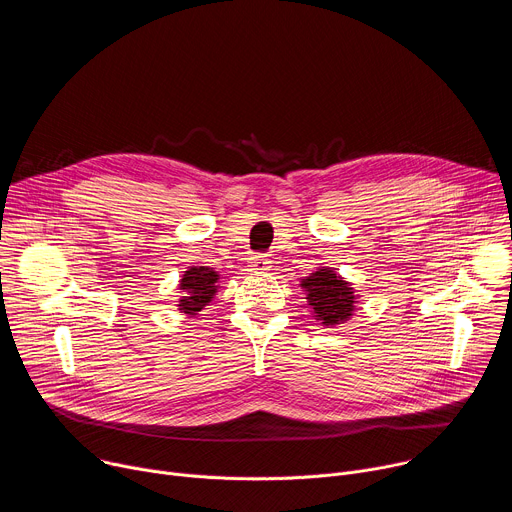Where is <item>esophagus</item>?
<instances>
[{"instance_id":"obj_1","label":"esophagus","mask_w":512,"mask_h":512,"mask_svg":"<svg viewBox=\"0 0 512 512\" xmlns=\"http://www.w3.org/2000/svg\"><path fill=\"white\" fill-rule=\"evenodd\" d=\"M249 267L255 273H263L269 269V261L265 259V255H253V257H249Z\"/></svg>"}]
</instances>
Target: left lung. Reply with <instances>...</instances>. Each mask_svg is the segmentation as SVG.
<instances>
[{"mask_svg":"<svg viewBox=\"0 0 512 512\" xmlns=\"http://www.w3.org/2000/svg\"><path fill=\"white\" fill-rule=\"evenodd\" d=\"M308 294V306L314 310V318L324 326L344 324L354 310V291L340 275L330 267L318 269L302 281Z\"/></svg>","mask_w":512,"mask_h":512,"instance_id":"left-lung-1","label":"left lung"}]
</instances>
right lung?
Wrapping results in <instances>:
<instances>
[{"label":"right lung","instance_id":"obj_1","mask_svg":"<svg viewBox=\"0 0 512 512\" xmlns=\"http://www.w3.org/2000/svg\"><path fill=\"white\" fill-rule=\"evenodd\" d=\"M221 279L216 271H212V267H190L188 271H184L182 281H180V289H182V300L178 304V310L188 314V316H196L200 310H204V306H208L212 302V296L216 294V281Z\"/></svg>","mask_w":512,"mask_h":512}]
</instances>
